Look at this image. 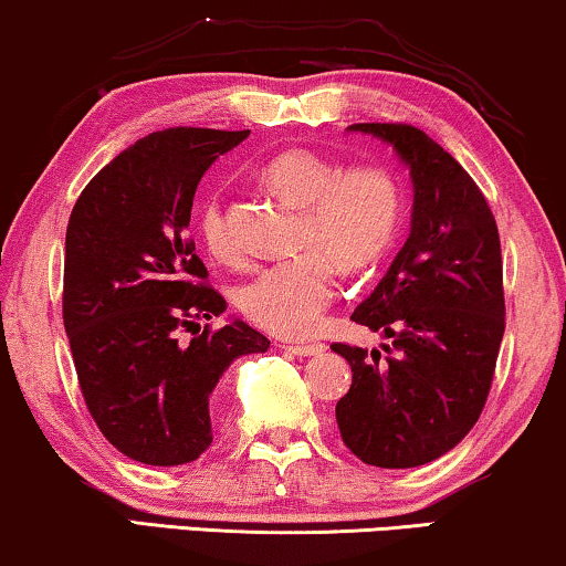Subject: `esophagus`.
Listing matches in <instances>:
<instances>
[{
  "mask_svg": "<svg viewBox=\"0 0 566 566\" xmlns=\"http://www.w3.org/2000/svg\"><path fill=\"white\" fill-rule=\"evenodd\" d=\"M283 350L298 355V358H312V355L324 353V345H322V343H314V345H298V343L293 345V343H285Z\"/></svg>",
  "mask_w": 566,
  "mask_h": 566,
  "instance_id": "1",
  "label": "esophagus"
}]
</instances>
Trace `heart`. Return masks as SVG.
Segmentation results:
<instances>
[{
  "label": "heart",
  "mask_w": 566,
  "mask_h": 566,
  "mask_svg": "<svg viewBox=\"0 0 566 566\" xmlns=\"http://www.w3.org/2000/svg\"><path fill=\"white\" fill-rule=\"evenodd\" d=\"M262 180L301 206L298 244L306 250L262 268L247 281L239 289V308L273 335H314L332 298V262L343 270H363L391 247L401 219L399 185L381 167L343 172L335 161L306 149L277 154L262 169ZM198 229L213 258L234 260L237 247L221 203L203 206Z\"/></svg>",
  "instance_id": "1"
}]
</instances>
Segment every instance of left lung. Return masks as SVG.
Returning <instances> with one entry per match:
<instances>
[{
    "label": "left lung",
    "instance_id": "obj_1",
    "mask_svg": "<svg viewBox=\"0 0 566 566\" xmlns=\"http://www.w3.org/2000/svg\"><path fill=\"white\" fill-rule=\"evenodd\" d=\"M389 144L412 180L409 237L353 322L380 350L332 345L350 363L337 401L343 443L381 469H415L451 451L482 415L505 335L494 216L467 169L420 128L355 123Z\"/></svg>",
    "mask_w": 566,
    "mask_h": 566
}]
</instances>
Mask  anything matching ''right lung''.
Wrapping results in <instances>:
<instances>
[{
	"mask_svg": "<svg viewBox=\"0 0 566 566\" xmlns=\"http://www.w3.org/2000/svg\"><path fill=\"white\" fill-rule=\"evenodd\" d=\"M250 130L167 128L138 138L92 177L64 247V327L90 415L128 459L149 467L196 461L213 443L221 378L231 363L268 353L203 283L188 239L200 177ZM182 331H192L185 344Z\"/></svg>",
	"mask_w": 566,
	"mask_h": 566,
	"instance_id": "right-lung-1",
	"label": "right lung"
}]
</instances>
